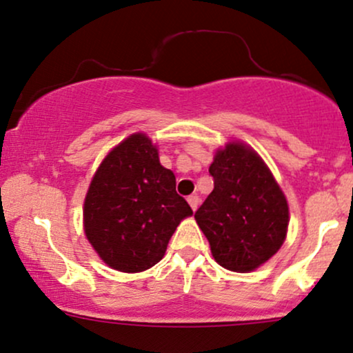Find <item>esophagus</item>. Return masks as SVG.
I'll return each mask as SVG.
<instances>
[{
  "mask_svg": "<svg viewBox=\"0 0 353 353\" xmlns=\"http://www.w3.org/2000/svg\"><path fill=\"white\" fill-rule=\"evenodd\" d=\"M188 203H190V206H192V210L196 211L198 205H200V198H198L196 194H192V196H188Z\"/></svg>",
  "mask_w": 353,
  "mask_h": 353,
  "instance_id": "1",
  "label": "esophagus"
}]
</instances>
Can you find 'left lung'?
<instances>
[{"mask_svg": "<svg viewBox=\"0 0 353 353\" xmlns=\"http://www.w3.org/2000/svg\"><path fill=\"white\" fill-rule=\"evenodd\" d=\"M214 188L194 213L219 266L250 272L283 246L289 206L261 157L248 145L228 143L210 167Z\"/></svg>", "mask_w": 353, "mask_h": 353, "instance_id": "obj_1", "label": "left lung"}]
</instances>
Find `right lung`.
Listing matches in <instances>:
<instances>
[{
    "mask_svg": "<svg viewBox=\"0 0 353 353\" xmlns=\"http://www.w3.org/2000/svg\"><path fill=\"white\" fill-rule=\"evenodd\" d=\"M172 170L145 134L112 148L90 181L84 231L107 266L140 272L163 258L176 226L193 211L176 193Z\"/></svg>",
    "mask_w": 353,
    "mask_h": 353,
    "instance_id": "right-lung-1",
    "label": "right lung"
}]
</instances>
